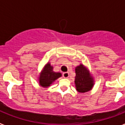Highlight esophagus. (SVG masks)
Returning a JSON list of instances; mask_svg holds the SVG:
<instances>
[{
	"label": "esophagus",
	"instance_id": "obj_1",
	"mask_svg": "<svg viewBox=\"0 0 125 125\" xmlns=\"http://www.w3.org/2000/svg\"><path fill=\"white\" fill-rule=\"evenodd\" d=\"M62 76H63L64 78H68V77L69 76V73H68V72L63 73H62Z\"/></svg>",
	"mask_w": 125,
	"mask_h": 125
}]
</instances>
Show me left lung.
<instances>
[{
	"label": "left lung",
	"instance_id": "8db88e82",
	"mask_svg": "<svg viewBox=\"0 0 125 125\" xmlns=\"http://www.w3.org/2000/svg\"><path fill=\"white\" fill-rule=\"evenodd\" d=\"M75 84L76 90L79 93H85L91 90L93 86V81L89 76L88 71L83 65L80 64L76 68Z\"/></svg>",
	"mask_w": 125,
	"mask_h": 125
}]
</instances>
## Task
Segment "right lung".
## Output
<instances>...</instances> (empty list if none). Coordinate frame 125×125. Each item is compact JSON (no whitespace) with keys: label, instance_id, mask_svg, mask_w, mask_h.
Wrapping results in <instances>:
<instances>
[{"label":"right lung","instance_id":"1","mask_svg":"<svg viewBox=\"0 0 125 125\" xmlns=\"http://www.w3.org/2000/svg\"><path fill=\"white\" fill-rule=\"evenodd\" d=\"M53 68L50 64H47L45 66L41 74L39 77V83L43 87H47L56 79L61 76L60 73H54L52 71Z\"/></svg>","mask_w":125,"mask_h":125}]
</instances>
